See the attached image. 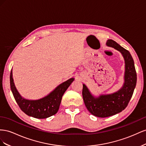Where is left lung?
<instances>
[{"label": "left lung", "mask_w": 146, "mask_h": 146, "mask_svg": "<svg viewBox=\"0 0 146 146\" xmlns=\"http://www.w3.org/2000/svg\"><path fill=\"white\" fill-rule=\"evenodd\" d=\"M106 46L117 49L125 61L124 82L119 90L110 94H101L95 97L83 84L82 97L87 109L98 117H107L118 114L125 109L132 97L136 84L137 76L134 60L130 52L115 41L108 40Z\"/></svg>", "instance_id": "left-lung-1"}]
</instances>
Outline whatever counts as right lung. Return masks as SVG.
I'll list each match as a JSON object with an SVG mask.
<instances>
[{
  "instance_id": "obj_1",
  "label": "right lung",
  "mask_w": 146,
  "mask_h": 146,
  "mask_svg": "<svg viewBox=\"0 0 146 146\" xmlns=\"http://www.w3.org/2000/svg\"><path fill=\"white\" fill-rule=\"evenodd\" d=\"M10 87L18 106L25 114L36 119H46L56 114L59 109L65 92L74 80L72 78L61 83L46 96L38 100H28L20 95L14 83L12 70L10 76Z\"/></svg>"
}]
</instances>
